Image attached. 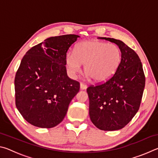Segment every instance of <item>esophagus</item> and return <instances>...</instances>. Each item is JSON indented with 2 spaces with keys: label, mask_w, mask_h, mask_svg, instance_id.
Wrapping results in <instances>:
<instances>
[{
  "label": "esophagus",
  "mask_w": 158,
  "mask_h": 158,
  "mask_svg": "<svg viewBox=\"0 0 158 158\" xmlns=\"http://www.w3.org/2000/svg\"><path fill=\"white\" fill-rule=\"evenodd\" d=\"M80 89H81V90H85L87 89V85H85V84H84V83L81 82L80 83Z\"/></svg>",
  "instance_id": "34e87169"
}]
</instances>
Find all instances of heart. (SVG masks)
<instances>
[{
	"instance_id": "obj_1",
	"label": "heart",
	"mask_w": 158,
	"mask_h": 158,
	"mask_svg": "<svg viewBox=\"0 0 158 158\" xmlns=\"http://www.w3.org/2000/svg\"><path fill=\"white\" fill-rule=\"evenodd\" d=\"M121 52L116 44L90 40L80 42L74 52H69L65 56L66 68L74 77L81 70L84 71L95 82L105 81L114 75L121 62Z\"/></svg>"
}]
</instances>
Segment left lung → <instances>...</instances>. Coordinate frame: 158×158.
I'll return each instance as SVG.
<instances>
[{
	"instance_id": "8db88e82",
	"label": "left lung",
	"mask_w": 158,
	"mask_h": 158,
	"mask_svg": "<svg viewBox=\"0 0 158 158\" xmlns=\"http://www.w3.org/2000/svg\"><path fill=\"white\" fill-rule=\"evenodd\" d=\"M121 52V62L115 74L106 81L87 89L89 115L100 130L122 129L139 109L145 87V75L139 56L123 42L110 37Z\"/></svg>"
}]
</instances>
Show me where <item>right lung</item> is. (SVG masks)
<instances>
[{
    "mask_svg": "<svg viewBox=\"0 0 158 158\" xmlns=\"http://www.w3.org/2000/svg\"><path fill=\"white\" fill-rule=\"evenodd\" d=\"M79 35L51 37L26 53L15 79V103L26 121L52 128L62 122L79 82L67 75L65 56Z\"/></svg>",
    "mask_w": 158,
    "mask_h": 158,
    "instance_id": "add662e5",
    "label": "right lung"
}]
</instances>
